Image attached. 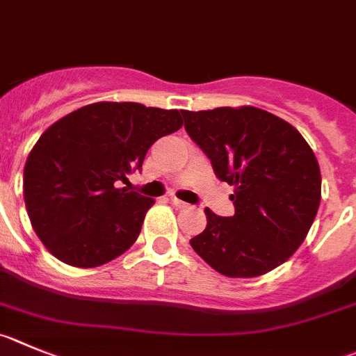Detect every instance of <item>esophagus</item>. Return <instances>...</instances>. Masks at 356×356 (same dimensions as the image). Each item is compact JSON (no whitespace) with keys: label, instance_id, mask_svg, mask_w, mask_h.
Wrapping results in <instances>:
<instances>
[{"label":"esophagus","instance_id":"1","mask_svg":"<svg viewBox=\"0 0 356 356\" xmlns=\"http://www.w3.org/2000/svg\"><path fill=\"white\" fill-rule=\"evenodd\" d=\"M170 202L172 204L175 205V207H179V209H186V207H189L188 204H186V202H182V200H179L177 197H170Z\"/></svg>","mask_w":356,"mask_h":356}]
</instances>
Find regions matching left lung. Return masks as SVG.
Instances as JSON below:
<instances>
[{"instance_id":"left-lung-1","label":"left lung","mask_w":356,"mask_h":356,"mask_svg":"<svg viewBox=\"0 0 356 356\" xmlns=\"http://www.w3.org/2000/svg\"><path fill=\"white\" fill-rule=\"evenodd\" d=\"M188 135L234 186L235 214L205 209L207 227L189 241L214 270L258 277L304 242L321 200L320 165L297 128L257 107L182 111Z\"/></svg>"}]
</instances>
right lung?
Segmentation results:
<instances>
[{
  "mask_svg": "<svg viewBox=\"0 0 356 356\" xmlns=\"http://www.w3.org/2000/svg\"><path fill=\"white\" fill-rule=\"evenodd\" d=\"M182 126L179 111L133 102H98L70 112L42 133L24 165L31 227L63 264L92 268L137 241L154 200L126 188L149 147Z\"/></svg>",
  "mask_w": 356,
  "mask_h": 356,
  "instance_id": "right-lung-1",
  "label": "right lung"
}]
</instances>
